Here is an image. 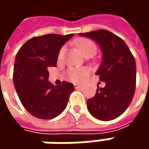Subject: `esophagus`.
I'll return each instance as SVG.
<instances>
[{"instance_id": "34e87169", "label": "esophagus", "mask_w": 149, "mask_h": 149, "mask_svg": "<svg viewBox=\"0 0 149 149\" xmlns=\"http://www.w3.org/2000/svg\"><path fill=\"white\" fill-rule=\"evenodd\" d=\"M74 88H75V89H80V88H82V86H81L80 84H74Z\"/></svg>"}]
</instances>
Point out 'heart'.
<instances>
[{"label":"heart","mask_w":149,"mask_h":149,"mask_svg":"<svg viewBox=\"0 0 149 149\" xmlns=\"http://www.w3.org/2000/svg\"><path fill=\"white\" fill-rule=\"evenodd\" d=\"M75 45L78 47V49L80 50V52L85 55L88 53H95L96 51V45H95L91 40L87 38H80L74 41ZM65 52V48H61L59 52V57H61ZM89 74L88 70L84 68H71L68 71L69 78L72 81L74 82H81L84 77H86Z\"/></svg>","instance_id":"1"}]
</instances>
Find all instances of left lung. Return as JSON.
Wrapping results in <instances>:
<instances>
[{
	"mask_svg": "<svg viewBox=\"0 0 149 149\" xmlns=\"http://www.w3.org/2000/svg\"><path fill=\"white\" fill-rule=\"evenodd\" d=\"M99 44L102 62L96 74L105 83L87 100L89 113L102 121H109L120 116L134 98L136 88V64L134 55L121 38L106 30L79 33Z\"/></svg>",
	"mask_w": 149,
	"mask_h": 149,
	"instance_id": "left-lung-1",
	"label": "left lung"
}]
</instances>
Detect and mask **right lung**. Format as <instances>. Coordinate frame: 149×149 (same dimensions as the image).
<instances>
[{
	"mask_svg": "<svg viewBox=\"0 0 149 149\" xmlns=\"http://www.w3.org/2000/svg\"><path fill=\"white\" fill-rule=\"evenodd\" d=\"M74 34L60 36L48 34L33 37L17 52L14 65L13 81L22 105L31 115L51 119L65 110L74 84L63 81L55 86L49 82L47 68L56 66L63 45Z\"/></svg>",
	"mask_w": 149,
	"mask_h": 149,
	"instance_id": "right-lung-1",
	"label": "right lung"
}]
</instances>
